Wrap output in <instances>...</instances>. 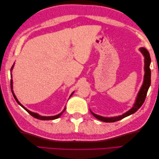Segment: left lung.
<instances>
[{
	"instance_id": "8db88e82",
	"label": "left lung",
	"mask_w": 159,
	"mask_h": 159,
	"mask_svg": "<svg viewBox=\"0 0 159 159\" xmlns=\"http://www.w3.org/2000/svg\"><path fill=\"white\" fill-rule=\"evenodd\" d=\"M139 50L145 56V75H144V81L143 84L141 86L140 91H139V93L137 95V97L136 98V101L134 102L133 107L129 110L128 111L122 115H119L117 117H104L102 116H100V115H96L94 113H93L91 111H90L91 114H92L95 117L97 118L98 119L100 120V121L106 122V123H112L119 121L125 117H126L129 115L133 114L135 113L140 108L142 105L143 104L144 102H145L146 96L147 94L148 89L151 85V69H150V64H151V57L150 54H149L148 52L145 48H141Z\"/></svg>"
}]
</instances>
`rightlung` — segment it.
Here are the masks:
<instances>
[{
  "mask_svg": "<svg viewBox=\"0 0 159 159\" xmlns=\"http://www.w3.org/2000/svg\"><path fill=\"white\" fill-rule=\"evenodd\" d=\"M13 66H14V65L12 66V68H11V71H12V68H13ZM11 78H12V74H11ZM11 89H12V95H13V96H14V99H15V100L16 101V102L20 105V106L22 107V108H24L25 109L26 111L29 113L30 115H31L32 117H35V118H36V119H40V120H54V119H57L58 117H60L61 115H62V113H63L64 111H65V110H66V107L64 109V110L62 111H61V113H60V114H58V115H54V116H49V117H46V116H42V115H38V113H34V112H32V111H29L28 109H27L26 107H25L23 106V105L18 102V100L17 99V98H16V95H14V91H13V90H12V89H13V88H12V80H11ZM73 93H74V92L72 93L71 94V95H70V97L71 96L73 95Z\"/></svg>",
  "mask_w": 159,
  "mask_h": 159,
  "instance_id": "add662e5",
  "label": "right lung"
}]
</instances>
